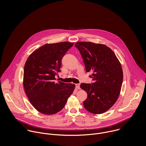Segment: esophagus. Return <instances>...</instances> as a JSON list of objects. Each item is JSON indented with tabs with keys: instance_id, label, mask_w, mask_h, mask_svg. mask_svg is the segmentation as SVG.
Instances as JSON below:
<instances>
[{
	"instance_id": "1",
	"label": "esophagus",
	"mask_w": 146,
	"mask_h": 146,
	"mask_svg": "<svg viewBox=\"0 0 146 146\" xmlns=\"http://www.w3.org/2000/svg\"><path fill=\"white\" fill-rule=\"evenodd\" d=\"M75 86H76V88L78 89H80V84H75Z\"/></svg>"
}]
</instances>
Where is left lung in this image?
I'll use <instances>...</instances> for the list:
<instances>
[{"label": "left lung", "instance_id": "obj_1", "mask_svg": "<svg viewBox=\"0 0 146 146\" xmlns=\"http://www.w3.org/2000/svg\"><path fill=\"white\" fill-rule=\"evenodd\" d=\"M75 46L82 55L86 72H92L89 77L93 83L80 85L87 93L84 106L92 113H103L115 104L120 94L123 80L121 65L104 44L78 42Z\"/></svg>", "mask_w": 146, "mask_h": 146}]
</instances>
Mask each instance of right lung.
Listing matches in <instances>:
<instances>
[{
    "mask_svg": "<svg viewBox=\"0 0 146 146\" xmlns=\"http://www.w3.org/2000/svg\"><path fill=\"white\" fill-rule=\"evenodd\" d=\"M74 42L46 44L33 52L24 66L23 87L30 103L39 112L53 115L62 110L75 85L56 82L61 60Z\"/></svg>",
    "mask_w": 146,
    "mask_h": 146,
    "instance_id": "right-lung-1",
    "label": "right lung"
}]
</instances>
